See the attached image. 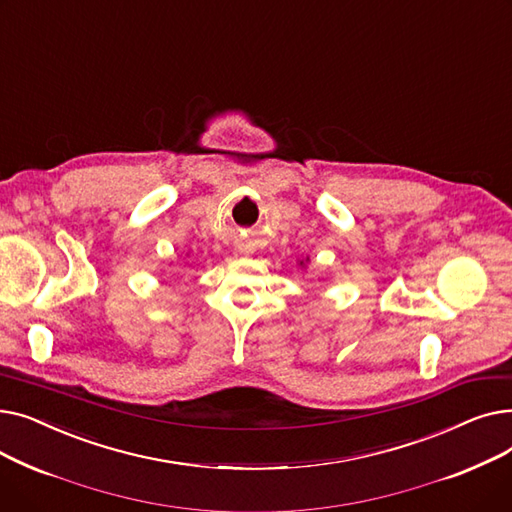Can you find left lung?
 I'll list each match as a JSON object with an SVG mask.
<instances>
[{"label":"left lung","instance_id":"8db88e82","mask_svg":"<svg viewBox=\"0 0 512 512\" xmlns=\"http://www.w3.org/2000/svg\"><path fill=\"white\" fill-rule=\"evenodd\" d=\"M307 261H309V257H307ZM299 263H301V265H305V261H299Z\"/></svg>","mask_w":512,"mask_h":512}]
</instances>
